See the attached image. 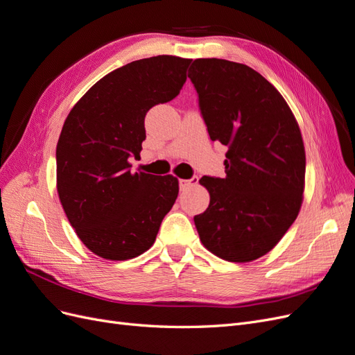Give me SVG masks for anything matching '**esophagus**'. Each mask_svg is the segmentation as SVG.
Instances as JSON below:
<instances>
[{
  "mask_svg": "<svg viewBox=\"0 0 355 355\" xmlns=\"http://www.w3.org/2000/svg\"><path fill=\"white\" fill-rule=\"evenodd\" d=\"M198 185V178H192V179H182L179 180V187L180 191H187L191 187H197Z\"/></svg>",
  "mask_w": 355,
  "mask_h": 355,
  "instance_id": "esophagus-1",
  "label": "esophagus"
}]
</instances>
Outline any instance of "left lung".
<instances>
[{"instance_id":"left-lung-1","label":"left lung","mask_w":355,"mask_h":355,"mask_svg":"<svg viewBox=\"0 0 355 355\" xmlns=\"http://www.w3.org/2000/svg\"><path fill=\"white\" fill-rule=\"evenodd\" d=\"M188 77L211 141L228 146L225 176L200 179L207 210L194 218L202 245L228 262L271 252L297 218L305 146L296 118L274 85L237 62L197 59Z\"/></svg>"}]
</instances>
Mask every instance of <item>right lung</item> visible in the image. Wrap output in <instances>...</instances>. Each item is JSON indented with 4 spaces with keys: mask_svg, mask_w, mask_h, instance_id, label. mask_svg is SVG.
Wrapping results in <instances>:
<instances>
[{
    "mask_svg": "<svg viewBox=\"0 0 355 355\" xmlns=\"http://www.w3.org/2000/svg\"><path fill=\"white\" fill-rule=\"evenodd\" d=\"M191 59L154 56L105 75L73 105L56 148V187L75 234L103 259L127 261L151 247L179 194L178 178L132 173L145 115L175 99Z\"/></svg>",
    "mask_w": 355,
    "mask_h": 355,
    "instance_id": "add662e5",
    "label": "right lung"
}]
</instances>
